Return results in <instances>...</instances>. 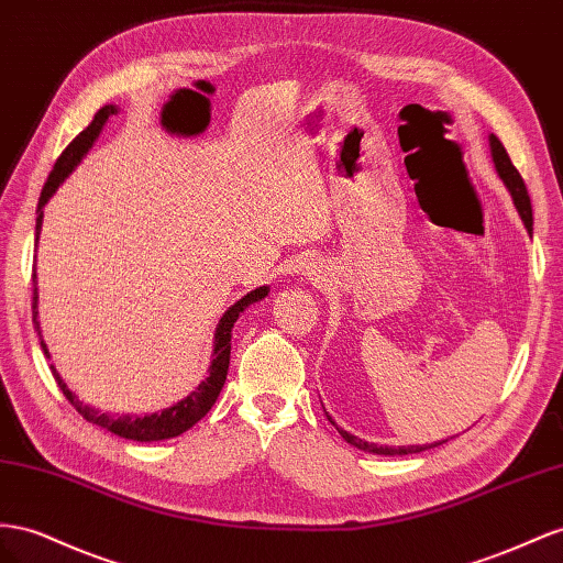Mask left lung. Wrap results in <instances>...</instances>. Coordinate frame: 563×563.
I'll use <instances>...</instances> for the list:
<instances>
[{
    "label": "left lung",
    "instance_id": "left-lung-1",
    "mask_svg": "<svg viewBox=\"0 0 563 563\" xmlns=\"http://www.w3.org/2000/svg\"><path fill=\"white\" fill-rule=\"evenodd\" d=\"M488 142H490V156H493L495 170H497L499 179L505 181V187L509 189L511 201H514L516 210H519V218H521V222H523V227H526V232L533 234V208H530V196H528V191H526L523 179H521L519 170L514 168V163H511V158H509V154H507V148L503 146V142H499L495 134L488 136ZM327 417H329V415H327ZM329 421L333 423V427H336V421H333L331 417H329ZM336 431L341 433V438L345 440V443L355 445L357 450L374 452V454H390V457H393V454H415V452H423V450H431V448H438V445L448 443V440H440V443H431V445H407V448L400 445V448H388V445L367 443V440H362V438H357V435H353V433H347V431H343V429H339V427H336Z\"/></svg>",
    "mask_w": 563,
    "mask_h": 563
}]
</instances>
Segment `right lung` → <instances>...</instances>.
<instances>
[{
  "label": "right lung",
  "instance_id": "obj_1",
  "mask_svg": "<svg viewBox=\"0 0 563 563\" xmlns=\"http://www.w3.org/2000/svg\"><path fill=\"white\" fill-rule=\"evenodd\" d=\"M118 113V106H103V109L97 111L95 120L89 123L75 140L68 144V148L64 151V154L58 156L54 170L47 179V185H44L42 189V196H40V203H37V224H35V234H37V241H40V232H42V218H44V206H47V201L52 199V196L56 194V189L60 187V181H64L73 170L75 165H78L85 156L87 151L92 148V144L99 140V134L106 125V120H109L111 115ZM33 322H35V331L40 336V345L44 355L49 357V351H47V343H44L42 339V329H40V319H37V275H33ZM269 294V286H257L255 291L246 294L244 298H239L234 306L227 310L220 322L216 327V336H212V360H210V367H208V376L206 382L199 384V388L191 390L187 398H181L179 402L170 405L161 409V412H154V415H144V417H136V415H123V417H113L109 412H101V409H95L85 405L78 395H75L64 378H60V374L56 372V367L52 364V374L56 378L58 388L64 390V395L68 398V402L78 409V412L89 421V423H97V427L111 431L120 438H128V440H140V443H154V440H168V438H175V435H181L185 431H189L196 421H201L208 412L210 407L216 405L218 395L224 386V378H227V369H230V353H232V329H234V322L239 319V314L244 312L249 306H253V302L263 300L265 296Z\"/></svg>",
  "mask_w": 563,
  "mask_h": 563
}]
</instances>
